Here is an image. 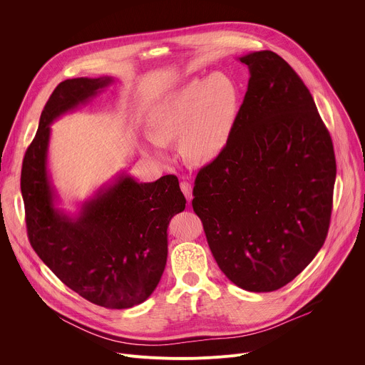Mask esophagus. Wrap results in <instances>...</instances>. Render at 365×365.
<instances>
[{"label": "esophagus", "instance_id": "1", "mask_svg": "<svg viewBox=\"0 0 365 365\" xmlns=\"http://www.w3.org/2000/svg\"><path fill=\"white\" fill-rule=\"evenodd\" d=\"M180 189H182L183 195L186 196L187 202H190V200H192V186H190V183H189V182H186V180L180 182Z\"/></svg>", "mask_w": 365, "mask_h": 365}]
</instances>
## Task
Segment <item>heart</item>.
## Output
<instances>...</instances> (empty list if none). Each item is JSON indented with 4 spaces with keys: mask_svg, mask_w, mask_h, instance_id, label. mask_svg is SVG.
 <instances>
[{
    "mask_svg": "<svg viewBox=\"0 0 365 365\" xmlns=\"http://www.w3.org/2000/svg\"><path fill=\"white\" fill-rule=\"evenodd\" d=\"M238 88L227 73L193 79L165 98L148 115L153 153L179 140L183 158L195 165L215 160L225 150L238 114Z\"/></svg>",
    "mask_w": 365,
    "mask_h": 365,
    "instance_id": "obj_1",
    "label": "heart"
}]
</instances>
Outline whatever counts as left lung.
<instances>
[{
	"instance_id": "8db88e82",
	"label": "left lung",
	"mask_w": 365,
	"mask_h": 365,
	"mask_svg": "<svg viewBox=\"0 0 365 365\" xmlns=\"http://www.w3.org/2000/svg\"><path fill=\"white\" fill-rule=\"evenodd\" d=\"M240 61L248 88L225 150L196 175L192 206L222 273L244 290L273 292L327 240L336 162L292 66L272 50Z\"/></svg>"
}]
</instances>
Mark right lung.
<instances>
[{"label": "right lung", "mask_w": 365, "mask_h": 365, "mask_svg": "<svg viewBox=\"0 0 365 365\" xmlns=\"http://www.w3.org/2000/svg\"><path fill=\"white\" fill-rule=\"evenodd\" d=\"M111 78L61 82L41 111L21 168L27 235L41 262L83 299L108 309L143 303L158 287L168 259V227L185 210L175 175L138 183L128 175L85 202L79 217L55 207L47 175L50 124L88 102Z\"/></svg>", "instance_id": "right-lung-1"}]
</instances>
